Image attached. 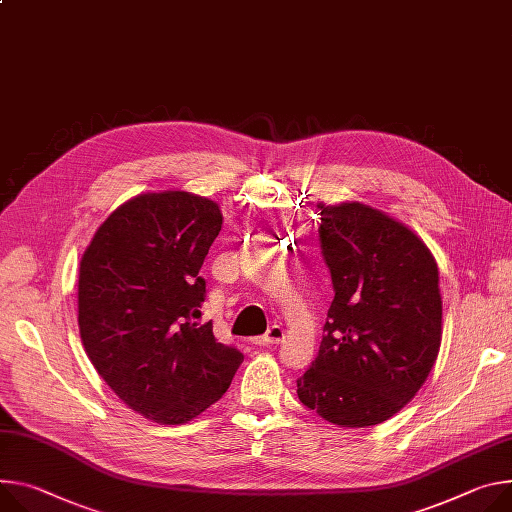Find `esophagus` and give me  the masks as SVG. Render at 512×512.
<instances>
[{
	"label": "esophagus",
	"instance_id": "1",
	"mask_svg": "<svg viewBox=\"0 0 512 512\" xmlns=\"http://www.w3.org/2000/svg\"><path fill=\"white\" fill-rule=\"evenodd\" d=\"M282 341H284V331L280 327H271L265 337L253 339L251 343L257 347H273V345H280Z\"/></svg>",
	"mask_w": 512,
	"mask_h": 512
}]
</instances>
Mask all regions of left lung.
Masks as SVG:
<instances>
[{"instance_id": "left-lung-1", "label": "left lung", "mask_w": 512, "mask_h": 512, "mask_svg": "<svg viewBox=\"0 0 512 512\" xmlns=\"http://www.w3.org/2000/svg\"><path fill=\"white\" fill-rule=\"evenodd\" d=\"M335 298L298 398L361 429L400 412L427 382L443 337L439 267L404 222L361 202L318 204Z\"/></svg>"}]
</instances>
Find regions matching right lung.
<instances>
[{
    "mask_svg": "<svg viewBox=\"0 0 512 512\" xmlns=\"http://www.w3.org/2000/svg\"><path fill=\"white\" fill-rule=\"evenodd\" d=\"M222 228L204 196L145 192L118 206L79 263V335L112 392L159 425L194 421L228 390L243 353L198 324L200 267Z\"/></svg>",
    "mask_w": 512,
    "mask_h": 512,
    "instance_id": "add662e5",
    "label": "right lung"
}]
</instances>
